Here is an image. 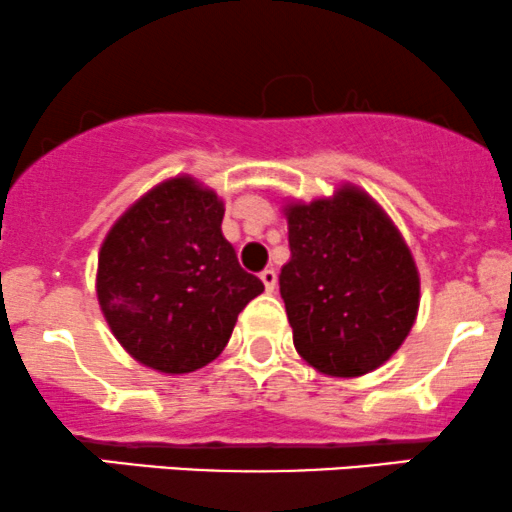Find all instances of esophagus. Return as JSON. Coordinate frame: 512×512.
I'll list each match as a JSON object with an SVG mask.
<instances>
[{"label":"esophagus","instance_id":"esophagus-1","mask_svg":"<svg viewBox=\"0 0 512 512\" xmlns=\"http://www.w3.org/2000/svg\"><path fill=\"white\" fill-rule=\"evenodd\" d=\"M260 279L262 284H265L267 292H274V287H277V272L272 270V267H267V270L260 272Z\"/></svg>","mask_w":512,"mask_h":512}]
</instances>
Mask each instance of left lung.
I'll return each mask as SVG.
<instances>
[{"label":"left lung","instance_id":"1","mask_svg":"<svg viewBox=\"0 0 512 512\" xmlns=\"http://www.w3.org/2000/svg\"><path fill=\"white\" fill-rule=\"evenodd\" d=\"M279 274L294 346L316 370L355 378L380 368L417 319L419 274L383 208L355 186L289 203Z\"/></svg>","mask_w":512,"mask_h":512}]
</instances>
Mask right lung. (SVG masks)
I'll return each mask as SVG.
<instances>
[{"label":"right lung","mask_w":512,"mask_h":512,"mask_svg":"<svg viewBox=\"0 0 512 512\" xmlns=\"http://www.w3.org/2000/svg\"><path fill=\"white\" fill-rule=\"evenodd\" d=\"M223 201L191 176L139 198L98 257V301L122 348L159 373L218 358L238 314L265 292L223 238Z\"/></svg>","instance_id":"1"}]
</instances>
